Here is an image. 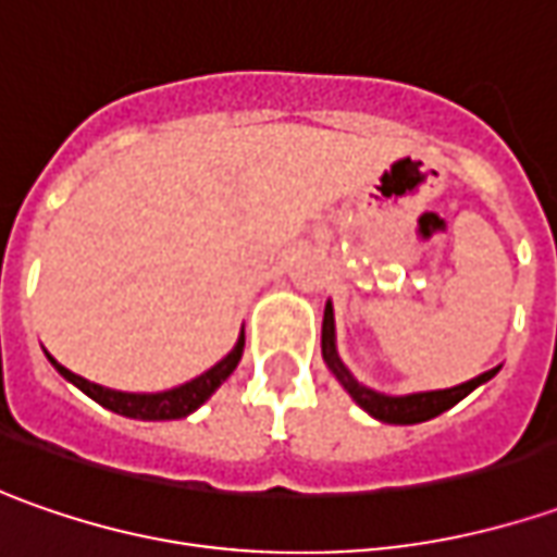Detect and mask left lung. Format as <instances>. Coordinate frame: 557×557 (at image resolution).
Listing matches in <instances>:
<instances>
[{
  "mask_svg": "<svg viewBox=\"0 0 557 557\" xmlns=\"http://www.w3.org/2000/svg\"><path fill=\"white\" fill-rule=\"evenodd\" d=\"M320 348H323V360H326V367L336 373L338 382L345 385V392L351 394L357 404L370 412V416L382 419V422H392V425H416V422L434 419V416H441L444 410L456 407V404H459L466 394L474 392L481 382H487V379H493V375L499 373V367H496V370H487V373L474 375V379L462 382V385H456V388L407 394V397H388V394L370 392V388H367V385H360L355 375L345 370V363L338 360L336 323H333V308H330V305H326V311H323V336H320Z\"/></svg>",
  "mask_w": 557,
  "mask_h": 557,
  "instance_id": "8db88e82",
  "label": "left lung"
}]
</instances>
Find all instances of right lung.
Listing matches in <instances>:
<instances>
[{
	"instance_id": "add662e5",
	"label": "right lung",
	"mask_w": 557,
	"mask_h": 557,
	"mask_svg": "<svg viewBox=\"0 0 557 557\" xmlns=\"http://www.w3.org/2000/svg\"><path fill=\"white\" fill-rule=\"evenodd\" d=\"M243 345H246V338L240 336V342L234 345V351L219 360L212 370H206L197 379H190L187 385H178V388H172V392H160V394H128V392H110L104 385H95V382H88L83 375L70 373L67 367H61L54 357H49L51 363H54V370L70 379L79 392H86L91 400H98L101 407L107 410L120 412V416H128V419H182L187 412H194L200 407L202 400H209L212 392L219 388L221 382L227 379V375L237 370V363H240L243 357Z\"/></svg>"
}]
</instances>
